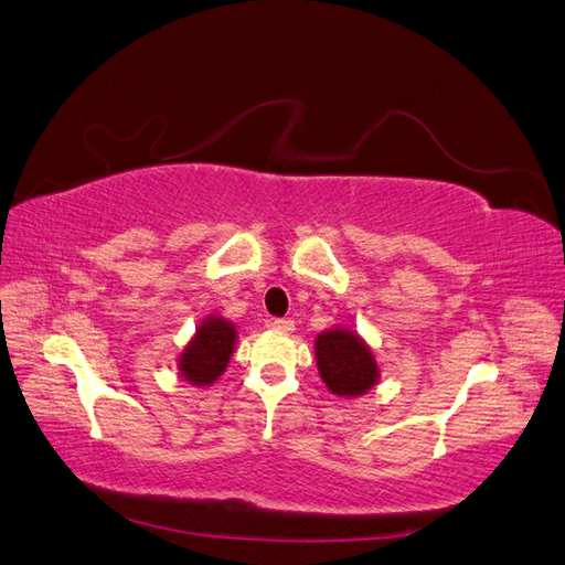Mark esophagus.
I'll return each instance as SVG.
<instances>
[{
  "label": "esophagus",
  "mask_w": 565,
  "mask_h": 565,
  "mask_svg": "<svg viewBox=\"0 0 565 565\" xmlns=\"http://www.w3.org/2000/svg\"><path fill=\"white\" fill-rule=\"evenodd\" d=\"M269 327H271L274 331H281V333H291V331L296 329L294 319H271Z\"/></svg>",
  "instance_id": "34e87169"
}]
</instances>
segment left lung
Returning <instances> with one entry per match:
<instances>
[{
  "label": "left lung",
  "instance_id": "left-lung-1",
  "mask_svg": "<svg viewBox=\"0 0 565 565\" xmlns=\"http://www.w3.org/2000/svg\"><path fill=\"white\" fill-rule=\"evenodd\" d=\"M317 366L329 391L341 397H358L374 388L379 366L372 350L360 335L348 329H333L317 335Z\"/></svg>",
  "mask_w": 565,
  "mask_h": 565
}]
</instances>
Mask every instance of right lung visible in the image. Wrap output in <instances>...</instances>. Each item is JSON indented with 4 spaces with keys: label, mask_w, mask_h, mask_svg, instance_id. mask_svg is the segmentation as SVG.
Returning a JSON list of instances; mask_svg holds the SVG:
<instances>
[{
    "label": "right lung",
    "mask_w": 565,
    "mask_h": 565,
    "mask_svg": "<svg viewBox=\"0 0 565 565\" xmlns=\"http://www.w3.org/2000/svg\"><path fill=\"white\" fill-rule=\"evenodd\" d=\"M236 329L227 319L207 317L180 358V372L193 385H207L222 376L234 352Z\"/></svg>",
    "instance_id": "add662e5"
}]
</instances>
